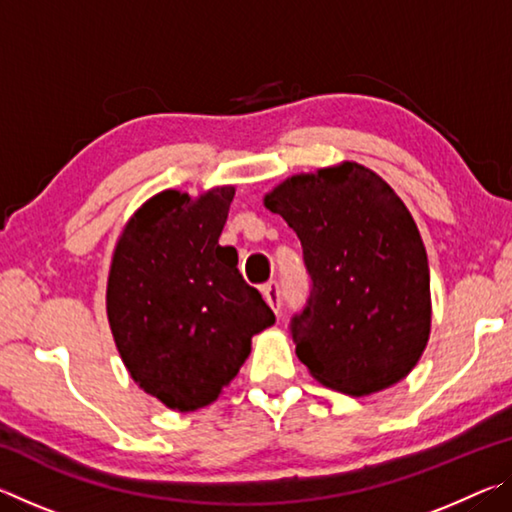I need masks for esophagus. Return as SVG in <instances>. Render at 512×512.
Listing matches in <instances>:
<instances>
[{"instance_id": "esophagus-1", "label": "esophagus", "mask_w": 512, "mask_h": 512, "mask_svg": "<svg viewBox=\"0 0 512 512\" xmlns=\"http://www.w3.org/2000/svg\"><path fill=\"white\" fill-rule=\"evenodd\" d=\"M262 296L268 302V307H271L275 314H280V305H282V293L280 287H277V282H268L262 287Z\"/></svg>"}]
</instances>
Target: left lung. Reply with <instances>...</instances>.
I'll use <instances>...</instances> for the list:
<instances>
[{
  "label": "left lung",
  "mask_w": 512,
  "mask_h": 512,
  "mask_svg": "<svg viewBox=\"0 0 512 512\" xmlns=\"http://www.w3.org/2000/svg\"><path fill=\"white\" fill-rule=\"evenodd\" d=\"M264 207L296 232L311 275L291 323L309 375L354 397L402 381L429 343L431 289L420 230L395 189L345 160L282 180Z\"/></svg>",
  "instance_id": "obj_1"
}]
</instances>
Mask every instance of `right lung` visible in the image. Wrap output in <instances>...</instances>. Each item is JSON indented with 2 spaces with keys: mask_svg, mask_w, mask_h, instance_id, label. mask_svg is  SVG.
Masks as SVG:
<instances>
[{
  "mask_svg": "<svg viewBox=\"0 0 512 512\" xmlns=\"http://www.w3.org/2000/svg\"><path fill=\"white\" fill-rule=\"evenodd\" d=\"M235 187L164 189L133 212L112 253L106 311L126 370L171 411L212 404L275 323L221 246Z\"/></svg>",
  "mask_w": 512,
  "mask_h": 512,
  "instance_id": "obj_1",
  "label": "right lung"
}]
</instances>
